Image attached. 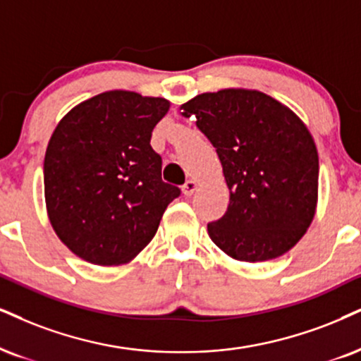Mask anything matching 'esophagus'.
I'll return each instance as SVG.
<instances>
[{
	"instance_id": "1",
	"label": "esophagus",
	"mask_w": 361,
	"mask_h": 361,
	"mask_svg": "<svg viewBox=\"0 0 361 361\" xmlns=\"http://www.w3.org/2000/svg\"><path fill=\"white\" fill-rule=\"evenodd\" d=\"M195 190H197V182L195 180H188L182 185V192H184V195H192Z\"/></svg>"
}]
</instances>
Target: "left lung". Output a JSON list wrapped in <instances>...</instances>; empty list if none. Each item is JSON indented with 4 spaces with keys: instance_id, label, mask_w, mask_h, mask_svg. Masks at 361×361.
Returning <instances> with one entry per match:
<instances>
[{
    "instance_id": "obj_1",
    "label": "left lung",
    "mask_w": 361,
    "mask_h": 361,
    "mask_svg": "<svg viewBox=\"0 0 361 361\" xmlns=\"http://www.w3.org/2000/svg\"><path fill=\"white\" fill-rule=\"evenodd\" d=\"M180 110L214 145L229 188L228 211L207 224L212 243L244 262L288 252L318 204V150L303 120L247 88L201 93Z\"/></svg>"
}]
</instances>
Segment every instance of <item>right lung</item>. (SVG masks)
<instances>
[{"label":"right lung","mask_w":361,"mask_h":361,"mask_svg":"<svg viewBox=\"0 0 361 361\" xmlns=\"http://www.w3.org/2000/svg\"><path fill=\"white\" fill-rule=\"evenodd\" d=\"M171 109L160 97L110 90L73 106L44 154V202L60 241L99 266L132 261L152 241L180 189L162 180L150 147Z\"/></svg>","instance_id":"obj_1"}]
</instances>
